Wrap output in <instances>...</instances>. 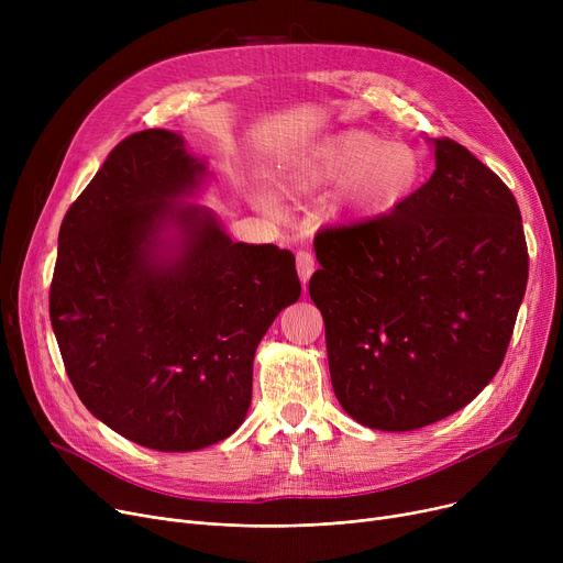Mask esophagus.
<instances>
[{"instance_id":"1","label":"esophagus","mask_w":563,"mask_h":563,"mask_svg":"<svg viewBox=\"0 0 563 563\" xmlns=\"http://www.w3.org/2000/svg\"><path fill=\"white\" fill-rule=\"evenodd\" d=\"M297 272H299L301 283L306 285L310 280L312 272H314V257H312L310 251H306V249L297 251Z\"/></svg>"}]
</instances>
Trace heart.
Here are the masks:
<instances>
[{
    "label": "heart",
    "instance_id": "1",
    "mask_svg": "<svg viewBox=\"0 0 563 563\" xmlns=\"http://www.w3.org/2000/svg\"><path fill=\"white\" fill-rule=\"evenodd\" d=\"M306 187H342L349 212L376 214L397 205L418 177V157L404 143L369 132H340L317 141L297 166Z\"/></svg>",
    "mask_w": 563,
    "mask_h": 563
}]
</instances>
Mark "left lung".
<instances>
[{"label": "left lung", "instance_id": "1", "mask_svg": "<svg viewBox=\"0 0 563 563\" xmlns=\"http://www.w3.org/2000/svg\"><path fill=\"white\" fill-rule=\"evenodd\" d=\"M435 170L395 210L321 228L310 299L349 416L412 431L475 399L507 356L529 255L511 189L465 145L433 139Z\"/></svg>", "mask_w": 563, "mask_h": 563}]
</instances>
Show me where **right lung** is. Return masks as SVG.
<instances>
[{"instance_id": "right-lung-1", "label": "right lung", "mask_w": 563, "mask_h": 563, "mask_svg": "<svg viewBox=\"0 0 563 563\" xmlns=\"http://www.w3.org/2000/svg\"><path fill=\"white\" fill-rule=\"evenodd\" d=\"M205 166L183 136L118 143L58 230L49 319L81 404L136 445L194 452L246 418L255 349L301 283L289 251L240 244L177 202ZM181 232L168 250L163 230Z\"/></svg>"}]
</instances>
